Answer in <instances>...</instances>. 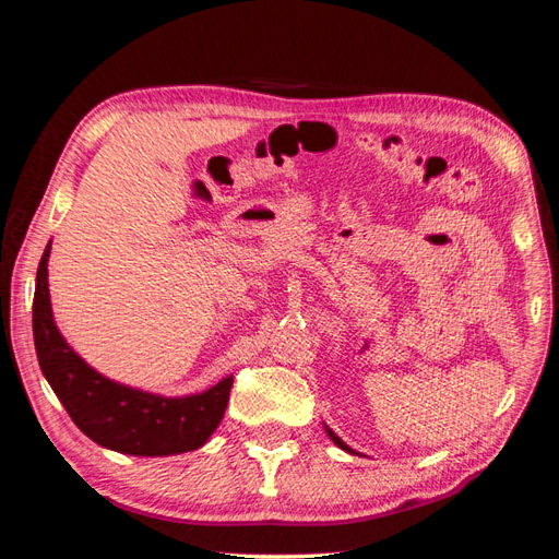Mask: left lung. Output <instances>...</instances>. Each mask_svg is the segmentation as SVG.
Listing matches in <instances>:
<instances>
[{
  "label": "left lung",
  "instance_id": "left-lung-1",
  "mask_svg": "<svg viewBox=\"0 0 559 559\" xmlns=\"http://www.w3.org/2000/svg\"><path fill=\"white\" fill-rule=\"evenodd\" d=\"M326 431H329V436H331V438H333V443H335V445H337V448H343V450H347V452H352V450H349V448H347V445H345V443H343V441H341V438H337V436H335V433H333V431H331V429H326Z\"/></svg>",
  "mask_w": 559,
  "mask_h": 559
}]
</instances>
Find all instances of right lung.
Instances as JSON below:
<instances>
[{
  "label": "right lung",
  "mask_w": 559,
  "mask_h": 559,
  "mask_svg": "<svg viewBox=\"0 0 559 559\" xmlns=\"http://www.w3.org/2000/svg\"><path fill=\"white\" fill-rule=\"evenodd\" d=\"M48 253L50 245L37 267L32 331L41 373L74 425L97 445L123 454L165 456L205 443L226 413L233 376L183 399H163L103 378L64 343L50 314Z\"/></svg>",
  "instance_id": "obj_1"
}]
</instances>
